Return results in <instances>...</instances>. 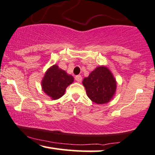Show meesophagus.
Here are the masks:
<instances>
[{
	"label": "esophagus",
	"mask_w": 155,
	"mask_h": 155,
	"mask_svg": "<svg viewBox=\"0 0 155 155\" xmlns=\"http://www.w3.org/2000/svg\"><path fill=\"white\" fill-rule=\"evenodd\" d=\"M75 80L78 82H80L82 81V76L81 75H76L75 78Z\"/></svg>",
	"instance_id": "obj_1"
}]
</instances>
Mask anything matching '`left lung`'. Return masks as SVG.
Here are the masks:
<instances>
[{"mask_svg": "<svg viewBox=\"0 0 155 155\" xmlns=\"http://www.w3.org/2000/svg\"><path fill=\"white\" fill-rule=\"evenodd\" d=\"M82 84L87 97L97 104L109 102L116 94V80L104 65L97 67L88 77L84 78Z\"/></svg>", "mask_w": 155, "mask_h": 155, "instance_id": "obj_1", "label": "left lung"}]
</instances>
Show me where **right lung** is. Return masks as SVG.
Returning a JSON list of instances; mask_svg holds the SVG:
<instances>
[{"mask_svg":"<svg viewBox=\"0 0 155 155\" xmlns=\"http://www.w3.org/2000/svg\"><path fill=\"white\" fill-rule=\"evenodd\" d=\"M74 81V78L61 69L57 65L51 66L46 71L41 80L44 92L53 100L61 98L65 92V89Z\"/></svg>","mask_w":155,"mask_h":155,"instance_id":"obj_1","label":"right lung"}]
</instances>
